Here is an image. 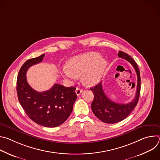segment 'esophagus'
I'll return each mask as SVG.
<instances>
[{"instance_id": "esophagus-1", "label": "esophagus", "mask_w": 160, "mask_h": 160, "mask_svg": "<svg viewBox=\"0 0 160 160\" xmlns=\"http://www.w3.org/2000/svg\"><path fill=\"white\" fill-rule=\"evenodd\" d=\"M76 94H77V96H79V95H80V94L82 92V88H77V89H76Z\"/></svg>"}]
</instances>
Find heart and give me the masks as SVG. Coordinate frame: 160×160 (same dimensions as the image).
<instances>
[{"mask_svg":"<svg viewBox=\"0 0 160 160\" xmlns=\"http://www.w3.org/2000/svg\"><path fill=\"white\" fill-rule=\"evenodd\" d=\"M106 64V61L99 53L87 52L68 60L62 73L72 80H76L82 75V80L85 85H93L100 81Z\"/></svg>","mask_w":160,"mask_h":160,"instance_id":"1","label":"heart"}]
</instances>
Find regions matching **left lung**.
<instances>
[{"label": "left lung", "mask_w": 160, "mask_h": 160, "mask_svg": "<svg viewBox=\"0 0 160 160\" xmlns=\"http://www.w3.org/2000/svg\"><path fill=\"white\" fill-rule=\"evenodd\" d=\"M118 56L132 64L138 75V85L134 99L127 104H118L111 101L105 94L101 82L95 87L90 88L94 95L91 108L96 117L106 123H115L126 118L137 106L141 91V77L138 64L127 53L119 51Z\"/></svg>", "instance_id": "8db88e82"}]
</instances>
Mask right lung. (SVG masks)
Listing matches in <instances>:
<instances>
[{
	"label": "right lung",
	"mask_w": 160,
	"mask_h": 160,
	"mask_svg": "<svg viewBox=\"0 0 160 160\" xmlns=\"http://www.w3.org/2000/svg\"><path fill=\"white\" fill-rule=\"evenodd\" d=\"M45 54L27 60L20 68L17 78L18 100L28 117L36 123L46 127H56L70 117L77 98L74 87H66L55 83L49 90L39 92L27 80L28 68L42 61Z\"/></svg>",
	"instance_id": "right-lung-1"
}]
</instances>
